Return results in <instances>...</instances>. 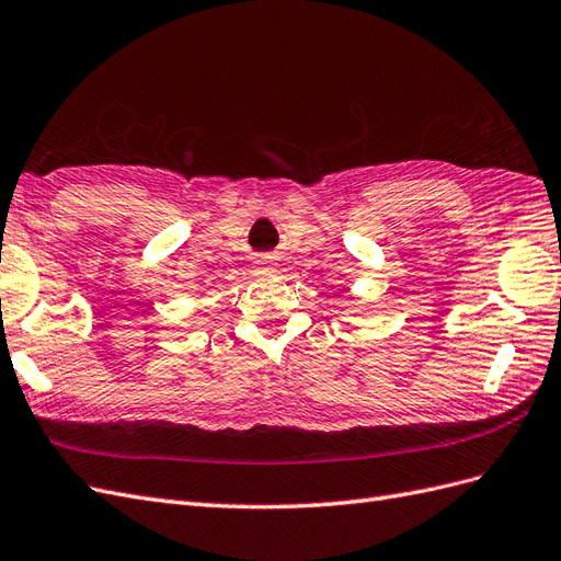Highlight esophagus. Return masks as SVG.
Wrapping results in <instances>:
<instances>
[{"label":"esophagus","mask_w":561,"mask_h":561,"mask_svg":"<svg viewBox=\"0 0 561 561\" xmlns=\"http://www.w3.org/2000/svg\"><path fill=\"white\" fill-rule=\"evenodd\" d=\"M253 272L255 275H270V272H275V263L270 261V257H261V261H255V265H253Z\"/></svg>","instance_id":"obj_1"}]
</instances>
